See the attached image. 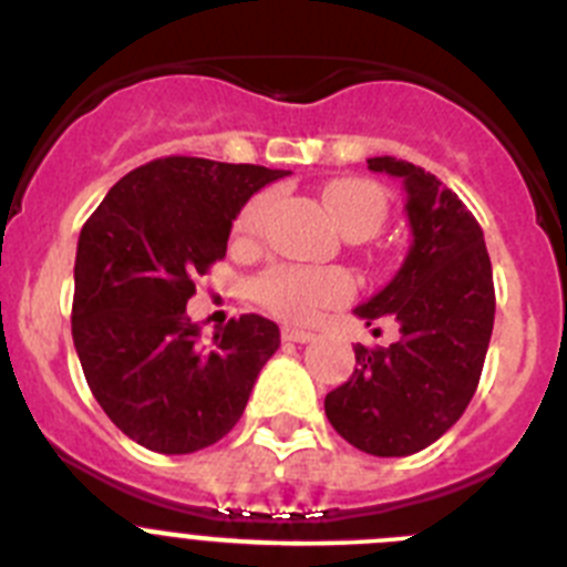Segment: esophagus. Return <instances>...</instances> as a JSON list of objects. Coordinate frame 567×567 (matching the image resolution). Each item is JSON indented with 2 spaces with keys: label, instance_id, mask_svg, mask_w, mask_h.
<instances>
[{
  "label": "esophagus",
  "instance_id": "obj_1",
  "mask_svg": "<svg viewBox=\"0 0 567 567\" xmlns=\"http://www.w3.org/2000/svg\"><path fill=\"white\" fill-rule=\"evenodd\" d=\"M280 338L289 340V343H309L315 338V332L309 329H298V327H284L280 329Z\"/></svg>",
  "mask_w": 567,
  "mask_h": 567
}]
</instances>
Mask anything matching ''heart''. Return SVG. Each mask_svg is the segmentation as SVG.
<instances>
[{"instance_id":"b5f03b06","label":"heart","mask_w":567,"mask_h":567,"mask_svg":"<svg viewBox=\"0 0 567 567\" xmlns=\"http://www.w3.org/2000/svg\"><path fill=\"white\" fill-rule=\"evenodd\" d=\"M329 209L343 227V233H369L374 235L385 221V195L378 184L363 178H346L323 189ZM269 193L252 195L238 209L233 233L238 238H255L264 229L269 213ZM352 295V280L338 269H312V267H275L255 280V298L264 309L284 320L309 323L320 318L327 309L340 307Z\"/></svg>"}]
</instances>
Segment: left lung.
<instances>
[{"instance_id": "left-lung-1", "label": "left lung", "mask_w": 567, "mask_h": 567, "mask_svg": "<svg viewBox=\"0 0 567 567\" xmlns=\"http://www.w3.org/2000/svg\"><path fill=\"white\" fill-rule=\"evenodd\" d=\"M369 169L403 178L412 249L392 284L354 309L392 318L400 340L354 346L352 378L327 394L334 432L374 457H405L443 437L468 409L494 329V278L483 229L437 175L392 155Z\"/></svg>"}]
</instances>
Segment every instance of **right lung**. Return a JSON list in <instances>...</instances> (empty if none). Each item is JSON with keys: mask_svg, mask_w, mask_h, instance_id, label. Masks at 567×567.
<instances>
[{"mask_svg": "<svg viewBox=\"0 0 567 567\" xmlns=\"http://www.w3.org/2000/svg\"><path fill=\"white\" fill-rule=\"evenodd\" d=\"M284 175L167 155L115 182L84 221L73 343L104 414L150 452L193 454L233 432L280 346L278 327L260 315L233 318L204 343L187 300L227 255L249 195Z\"/></svg>", "mask_w": 567, "mask_h": 567, "instance_id": "1", "label": "right lung"}]
</instances>
